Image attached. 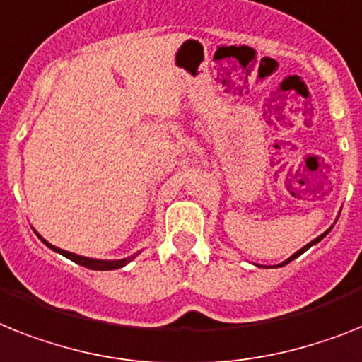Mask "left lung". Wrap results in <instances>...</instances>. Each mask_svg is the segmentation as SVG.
I'll list each match as a JSON object with an SVG mask.
<instances>
[{"mask_svg": "<svg viewBox=\"0 0 362 362\" xmlns=\"http://www.w3.org/2000/svg\"><path fill=\"white\" fill-rule=\"evenodd\" d=\"M329 231H331V228H329V229H327V231H325V233H322V235H320V237H318V238H315V240H313V242H309V244H307V246H303V247H301L300 252H296V253H294V255H292V257H288V259H286V261H283V262H281V264H279V267H285V264H288V262H291V261H294L296 257H300V255H301V253H303V252H307V250H309V247H310V246H313V244H316V242H320V240H322V238H324V237H325V235H327V233H329Z\"/></svg>", "mask_w": 362, "mask_h": 362, "instance_id": "left-lung-1", "label": "left lung"}]
</instances>
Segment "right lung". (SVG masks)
Masks as SVG:
<instances>
[{
  "label": "right lung",
  "mask_w": 362,
  "mask_h": 362,
  "mask_svg": "<svg viewBox=\"0 0 362 362\" xmlns=\"http://www.w3.org/2000/svg\"><path fill=\"white\" fill-rule=\"evenodd\" d=\"M38 237H40V235H38ZM40 240L44 242V244H46L47 247H52L53 252L61 253V255L68 257L70 261L77 262V264H81V267L90 268V270H116V268L125 267L127 262H131L134 259V255H133V257H127V259H118V261H101V259H90V257H83V255H76V253L64 252V250H61V247L52 246L49 242L44 240V238H42V237H40Z\"/></svg>",
  "instance_id": "obj_1"
}]
</instances>
